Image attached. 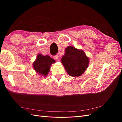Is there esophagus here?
I'll use <instances>...</instances> for the list:
<instances>
[{"label":"esophagus","instance_id":"34e87169","mask_svg":"<svg viewBox=\"0 0 122 122\" xmlns=\"http://www.w3.org/2000/svg\"><path fill=\"white\" fill-rule=\"evenodd\" d=\"M58 55H55V56H54V58L55 59V60H58Z\"/></svg>","mask_w":122,"mask_h":122}]
</instances>
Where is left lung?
Here are the masks:
<instances>
[{"mask_svg": "<svg viewBox=\"0 0 122 122\" xmlns=\"http://www.w3.org/2000/svg\"><path fill=\"white\" fill-rule=\"evenodd\" d=\"M61 62L70 76L78 77L87 69L90 61L83 50L69 46L66 48Z\"/></svg>", "mask_w": 122, "mask_h": 122, "instance_id": "obj_1", "label": "left lung"}]
</instances>
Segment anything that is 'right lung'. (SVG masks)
<instances>
[{
    "label": "right lung",
    "mask_w": 122,
    "mask_h": 122,
    "mask_svg": "<svg viewBox=\"0 0 122 122\" xmlns=\"http://www.w3.org/2000/svg\"><path fill=\"white\" fill-rule=\"evenodd\" d=\"M55 61L48 55L44 56L39 54L36 61L33 62V67L36 73L45 77L50 71V66L54 63Z\"/></svg>",
    "instance_id": "add662e5"
}]
</instances>
